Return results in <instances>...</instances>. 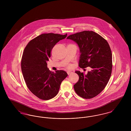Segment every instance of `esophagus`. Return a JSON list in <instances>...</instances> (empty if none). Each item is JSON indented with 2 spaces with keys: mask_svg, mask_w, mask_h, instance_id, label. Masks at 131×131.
I'll return each mask as SVG.
<instances>
[{
  "mask_svg": "<svg viewBox=\"0 0 131 131\" xmlns=\"http://www.w3.org/2000/svg\"><path fill=\"white\" fill-rule=\"evenodd\" d=\"M67 73V74H68V75H70V74H71L72 73V72H70V71H68Z\"/></svg>",
  "mask_w": 131,
  "mask_h": 131,
  "instance_id": "obj_1",
  "label": "esophagus"
}]
</instances>
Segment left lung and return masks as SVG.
<instances>
[{"label": "left lung", "instance_id": "obj_1", "mask_svg": "<svg viewBox=\"0 0 131 131\" xmlns=\"http://www.w3.org/2000/svg\"><path fill=\"white\" fill-rule=\"evenodd\" d=\"M67 39L74 41L79 47V67L91 68L86 75L79 71L75 72L79 76L74 85L75 92L83 98H92L104 90L110 79L112 67L110 47L104 38L92 31L78 32Z\"/></svg>", "mask_w": 131, "mask_h": 131}]
</instances>
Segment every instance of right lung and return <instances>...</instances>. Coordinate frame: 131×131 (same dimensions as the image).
Instances as JSON below:
<instances>
[{
	"label": "right lung",
	"instance_id": "right-lung-1",
	"mask_svg": "<svg viewBox=\"0 0 131 131\" xmlns=\"http://www.w3.org/2000/svg\"><path fill=\"white\" fill-rule=\"evenodd\" d=\"M67 36V34H42L31 40L24 50L21 62L24 80L31 92L41 99L54 97L68 75L63 70L50 72L47 63L53 47Z\"/></svg>",
	"mask_w": 131,
	"mask_h": 131
}]
</instances>
